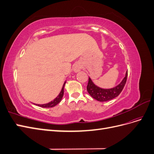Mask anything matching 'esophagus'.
<instances>
[{"instance_id":"esophagus-1","label":"esophagus","mask_w":154,"mask_h":154,"mask_svg":"<svg viewBox=\"0 0 154 154\" xmlns=\"http://www.w3.org/2000/svg\"><path fill=\"white\" fill-rule=\"evenodd\" d=\"M81 69V67L80 66V65L78 64H76L75 66H74V71L75 72H78L79 71H80Z\"/></svg>"}]
</instances>
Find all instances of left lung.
Here are the masks:
<instances>
[{"mask_svg":"<svg viewBox=\"0 0 154 154\" xmlns=\"http://www.w3.org/2000/svg\"><path fill=\"white\" fill-rule=\"evenodd\" d=\"M128 76V71L125 74V76L123 79L119 84L111 88H103L96 85L91 78H88V85L87 87V90L93 98L99 101H106L112 100L114 97H117L121 92L125 85Z\"/></svg>","mask_w":154,"mask_h":154,"instance_id":"1","label":"left lung"}]
</instances>
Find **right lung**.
Instances as JSON below:
<instances>
[{"instance_id":"add662e5","label":"right lung","mask_w":154,"mask_h":154,"mask_svg":"<svg viewBox=\"0 0 154 154\" xmlns=\"http://www.w3.org/2000/svg\"><path fill=\"white\" fill-rule=\"evenodd\" d=\"M66 82H64L63 87H62V88L61 91H60V94L53 101H51V102H49V103H46V104H42V105L36 104V105H38V106H41V107H44V108H50V107H53V106L57 105V104H58L60 102V101L62 100V97H63V93H64V86H65V84H66Z\"/></svg>"}]
</instances>
